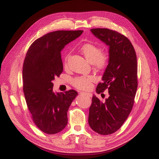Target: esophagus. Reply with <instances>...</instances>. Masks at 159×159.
<instances>
[{
	"label": "esophagus",
	"instance_id": "1",
	"mask_svg": "<svg viewBox=\"0 0 159 159\" xmlns=\"http://www.w3.org/2000/svg\"><path fill=\"white\" fill-rule=\"evenodd\" d=\"M81 95H84V96H89V97H92V94L89 93H80Z\"/></svg>",
	"mask_w": 159,
	"mask_h": 159
}]
</instances>
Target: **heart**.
<instances>
[{
    "mask_svg": "<svg viewBox=\"0 0 159 159\" xmlns=\"http://www.w3.org/2000/svg\"><path fill=\"white\" fill-rule=\"evenodd\" d=\"M80 52L83 54L86 59L90 63H92L94 67L102 70L105 69L108 65L110 61V53L108 50H101L99 46L91 43H86L81 46ZM69 55H66L65 59V66H68ZM94 80L92 76H81L74 78L72 80V84L75 88L80 90L89 89L91 83Z\"/></svg>",
    "mask_w": 159,
    "mask_h": 159,
    "instance_id": "heart-1",
    "label": "heart"
}]
</instances>
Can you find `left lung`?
Instances as JSON below:
<instances>
[{
  "instance_id": "8db88e82",
  "label": "left lung",
  "mask_w": 159,
  "mask_h": 159,
  "mask_svg": "<svg viewBox=\"0 0 159 159\" xmlns=\"http://www.w3.org/2000/svg\"><path fill=\"white\" fill-rule=\"evenodd\" d=\"M96 38L109 46L110 61L96 87L100 94L107 90L104 102L93 96L89 124L100 135L114 134L124 124L134 106L137 89V62L134 46L127 37L107 28H94Z\"/></svg>"
}]
</instances>
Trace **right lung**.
Here are the masks:
<instances>
[{
  "mask_svg": "<svg viewBox=\"0 0 159 159\" xmlns=\"http://www.w3.org/2000/svg\"><path fill=\"white\" fill-rule=\"evenodd\" d=\"M83 30H58L43 35L28 50L22 69L23 91L34 124L47 134L62 131L67 111L78 93L75 90L55 94L52 80L63 72L61 52L83 34Z\"/></svg>",
  "mask_w": 159,
  "mask_h": 159,
  "instance_id": "right-lung-1",
  "label": "right lung"
}]
</instances>
